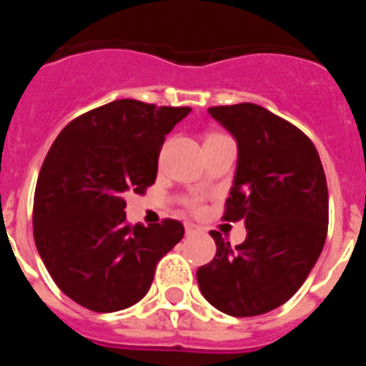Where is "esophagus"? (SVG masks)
Listing matches in <instances>:
<instances>
[{"instance_id": "esophagus-1", "label": "esophagus", "mask_w": 366, "mask_h": 366, "mask_svg": "<svg viewBox=\"0 0 366 366\" xmlns=\"http://www.w3.org/2000/svg\"><path fill=\"white\" fill-rule=\"evenodd\" d=\"M185 231H187V234H194V232L198 231V227H196L194 223H185Z\"/></svg>"}]
</instances>
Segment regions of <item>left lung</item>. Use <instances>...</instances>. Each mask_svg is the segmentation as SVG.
Segmentation results:
<instances>
[{"label": "left lung", "mask_w": 366, "mask_h": 366, "mask_svg": "<svg viewBox=\"0 0 366 366\" xmlns=\"http://www.w3.org/2000/svg\"><path fill=\"white\" fill-rule=\"evenodd\" d=\"M238 147L225 219L247 236L231 247L211 231L216 257L196 273L203 297L232 317L267 313L292 299L321 254L328 187L317 148L299 128L251 102L209 108Z\"/></svg>", "instance_id": "left-lung-1"}]
</instances>
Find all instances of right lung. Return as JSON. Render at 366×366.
Instances as JSON below:
<instances>
[{"label":"right lung","instance_id":"1","mask_svg":"<svg viewBox=\"0 0 366 366\" xmlns=\"http://www.w3.org/2000/svg\"><path fill=\"white\" fill-rule=\"evenodd\" d=\"M190 108L113 100L71 121L47 152L34 192V242L56 286L99 313L130 308L185 234L176 219L130 227L124 194L154 185L164 135Z\"/></svg>","mask_w":366,"mask_h":366}]
</instances>
